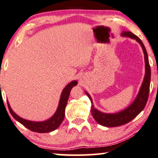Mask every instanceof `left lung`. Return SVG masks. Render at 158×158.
<instances>
[{
	"mask_svg": "<svg viewBox=\"0 0 158 158\" xmlns=\"http://www.w3.org/2000/svg\"><path fill=\"white\" fill-rule=\"evenodd\" d=\"M122 36H127L131 39H134L137 41L139 43L141 44L143 49V54H144V60H145V76L143 78V81L140 89V91L138 94L137 97L130 106L122 111L116 113V114H105L99 111L98 110L94 108L93 106L92 99L88 93L85 92L89 98L90 99L91 102V112L92 114L93 117L98 124L102 126L106 127H118L123 125L124 124L128 123L133 119L134 118L141 113L147 104L148 100V97H149V85H150V80H151V69L149 66V59H148L147 52L146 48L143 45V42L141 40L133 34V33L130 31H123L122 33Z\"/></svg>",
	"mask_w": 158,
	"mask_h": 158,
	"instance_id": "obj_1",
	"label": "left lung"
}]
</instances>
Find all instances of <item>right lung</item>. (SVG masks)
<instances>
[{
  "label": "right lung",
  "mask_w": 158,
  "mask_h": 158,
  "mask_svg": "<svg viewBox=\"0 0 158 158\" xmlns=\"http://www.w3.org/2000/svg\"><path fill=\"white\" fill-rule=\"evenodd\" d=\"M77 81H73L71 83H69V84H67V86L64 89V90L62 91L57 110H56L55 114L51 118H50L49 119L44 121V122H31V121L25 120L24 118H22L21 117H19V116H17L13 111L12 109L11 108L9 102H7L9 112H10L11 116L15 119L18 121L19 123H21L25 127L28 128V130H31V131L40 133H49V132L53 131V130L57 129L58 127L60 126V124H61V122H63L64 118V115H65L64 114L65 108L67 106L69 93L71 91V89H73V87L77 85Z\"/></svg>",
  "instance_id": "right-lung-1"
}]
</instances>
